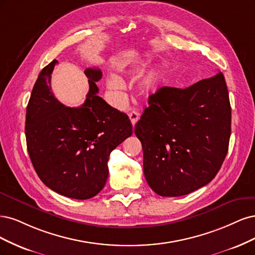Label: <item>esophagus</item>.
I'll return each mask as SVG.
<instances>
[{
    "label": "esophagus",
    "mask_w": 255,
    "mask_h": 255,
    "mask_svg": "<svg viewBox=\"0 0 255 255\" xmlns=\"http://www.w3.org/2000/svg\"><path fill=\"white\" fill-rule=\"evenodd\" d=\"M128 116H129V119L131 121V124H132V126H134L136 124L137 120L139 119V114L136 111H131V112L128 113Z\"/></svg>",
    "instance_id": "obj_1"
}]
</instances>
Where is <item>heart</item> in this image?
Instances as JSON below:
<instances>
[{"mask_svg":"<svg viewBox=\"0 0 255 255\" xmlns=\"http://www.w3.org/2000/svg\"><path fill=\"white\" fill-rule=\"evenodd\" d=\"M164 71H165V68L161 67L160 69L151 71L149 74H147V76L144 78L142 85L144 91L150 92L157 90L164 75ZM107 87H108L110 91L117 92L121 91V90L124 88V83H123V80L117 75H111L108 78V80H107Z\"/></svg>","mask_w":255,"mask_h":255,"instance_id":"heart-1","label":"heart"}]
</instances>
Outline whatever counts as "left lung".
I'll return each instance as SVG.
<instances>
[{
  "label": "left lung",
  "instance_id": "8db88e82",
  "mask_svg": "<svg viewBox=\"0 0 255 255\" xmlns=\"http://www.w3.org/2000/svg\"><path fill=\"white\" fill-rule=\"evenodd\" d=\"M134 129L151 190L190 194L211 182L228 152L231 106L224 74L185 89L163 87L148 98Z\"/></svg>",
  "mask_w": 255,
  "mask_h": 255
}]
</instances>
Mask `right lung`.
Instances as JSON below:
<instances>
[{
	"label": "right lung",
	"instance_id": "1",
	"mask_svg": "<svg viewBox=\"0 0 255 255\" xmlns=\"http://www.w3.org/2000/svg\"><path fill=\"white\" fill-rule=\"evenodd\" d=\"M54 59L40 72L26 108L25 135L30 161L47 187L85 200L100 193L108 178L111 151L132 134L127 114L97 95L100 69L85 70L89 92L80 107H65L54 96Z\"/></svg>",
	"mask_w": 255,
	"mask_h": 255
}]
</instances>
